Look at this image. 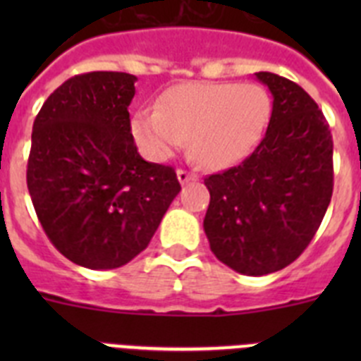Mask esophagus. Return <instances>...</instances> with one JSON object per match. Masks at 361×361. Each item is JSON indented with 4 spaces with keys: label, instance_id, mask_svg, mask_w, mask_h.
I'll list each match as a JSON object with an SVG mask.
<instances>
[{
    "label": "esophagus",
    "instance_id": "obj_1",
    "mask_svg": "<svg viewBox=\"0 0 361 361\" xmlns=\"http://www.w3.org/2000/svg\"><path fill=\"white\" fill-rule=\"evenodd\" d=\"M177 177H178V183L180 184H186L191 183V180H197V175L191 173L188 170H177Z\"/></svg>",
    "mask_w": 361,
    "mask_h": 361
}]
</instances>
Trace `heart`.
Segmentation results:
<instances>
[{
	"label": "heart",
	"mask_w": 361,
	"mask_h": 361,
	"mask_svg": "<svg viewBox=\"0 0 361 361\" xmlns=\"http://www.w3.org/2000/svg\"><path fill=\"white\" fill-rule=\"evenodd\" d=\"M262 86L188 82L164 94L159 108L137 111L132 133L152 161H166L190 139L191 155L208 168H228L260 142L271 119Z\"/></svg>",
	"instance_id": "obj_1"
}]
</instances>
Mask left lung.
Segmentation results:
<instances>
[{
  "label": "left lung",
  "mask_w": 361,
  "mask_h": 361,
  "mask_svg": "<svg viewBox=\"0 0 361 361\" xmlns=\"http://www.w3.org/2000/svg\"><path fill=\"white\" fill-rule=\"evenodd\" d=\"M255 75L273 94L266 135L240 164L204 178V231L220 262L262 276L295 262L320 228L333 195V135L302 86Z\"/></svg>",
  "instance_id": "obj_1"
}]
</instances>
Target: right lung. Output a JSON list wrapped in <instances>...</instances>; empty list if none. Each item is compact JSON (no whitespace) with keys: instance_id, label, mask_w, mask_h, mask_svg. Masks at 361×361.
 I'll list each match as a JSON object with an SVG mask.
<instances>
[{"instance_id":"1","label":"right lung","mask_w":361,"mask_h":361,"mask_svg":"<svg viewBox=\"0 0 361 361\" xmlns=\"http://www.w3.org/2000/svg\"><path fill=\"white\" fill-rule=\"evenodd\" d=\"M137 78L73 75L34 121L27 186L56 250L88 269H116L146 250L180 184L171 166L146 162L128 106Z\"/></svg>"}]
</instances>
